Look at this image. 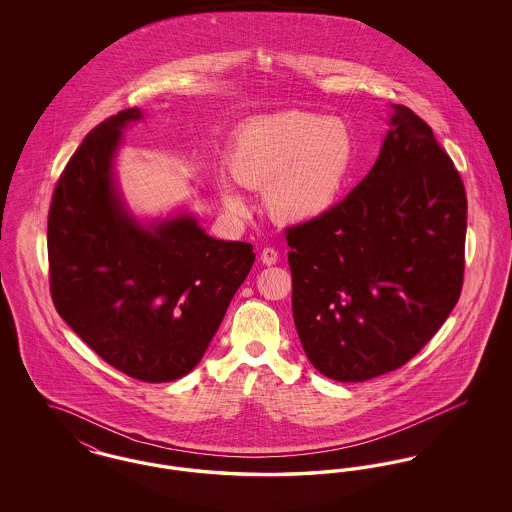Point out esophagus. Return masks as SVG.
Wrapping results in <instances>:
<instances>
[{
  "label": "esophagus",
  "mask_w": 512,
  "mask_h": 512,
  "mask_svg": "<svg viewBox=\"0 0 512 512\" xmlns=\"http://www.w3.org/2000/svg\"><path fill=\"white\" fill-rule=\"evenodd\" d=\"M278 251L274 249V247H265L263 251H261V261H263V265H267V267H270V265H276L278 263Z\"/></svg>",
  "instance_id": "obj_1"
}]
</instances>
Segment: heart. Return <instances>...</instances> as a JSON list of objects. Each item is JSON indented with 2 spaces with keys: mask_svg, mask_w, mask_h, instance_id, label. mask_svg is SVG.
<instances>
[{
  "mask_svg": "<svg viewBox=\"0 0 512 512\" xmlns=\"http://www.w3.org/2000/svg\"><path fill=\"white\" fill-rule=\"evenodd\" d=\"M353 136L345 122L309 111H286L245 124L228 157V172L245 188H267L268 211L305 222L324 215L338 199L353 165ZM222 201L232 211L244 199L228 182Z\"/></svg>",
  "mask_w": 512,
  "mask_h": 512,
  "instance_id": "1",
  "label": "heart"
}]
</instances>
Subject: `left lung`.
I'll return each instance as SVG.
<instances>
[{"label":"left lung","mask_w":512,"mask_h":512,"mask_svg":"<svg viewBox=\"0 0 512 512\" xmlns=\"http://www.w3.org/2000/svg\"><path fill=\"white\" fill-rule=\"evenodd\" d=\"M466 192L432 128L393 105L374 167L317 219L286 228L295 328L338 382L409 363L457 305Z\"/></svg>","instance_id":"8db88e82"}]
</instances>
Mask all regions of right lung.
I'll list each match as a JSON object with an SVG mask.
<instances>
[{"label": "right lung", "mask_w": 512, "mask_h": 512, "mask_svg": "<svg viewBox=\"0 0 512 512\" xmlns=\"http://www.w3.org/2000/svg\"><path fill=\"white\" fill-rule=\"evenodd\" d=\"M138 109L99 122L61 172L48 215L49 292L61 318L122 374L149 384L194 368L253 267V245L222 242L192 217L142 228L111 163Z\"/></svg>", "instance_id": "add662e5"}]
</instances>
